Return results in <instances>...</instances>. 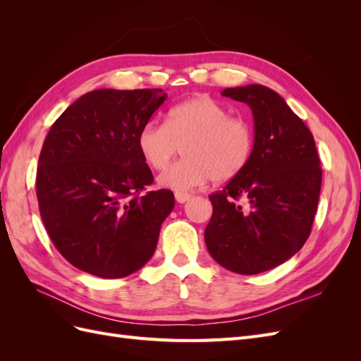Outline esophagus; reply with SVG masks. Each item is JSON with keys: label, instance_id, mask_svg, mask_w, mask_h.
<instances>
[{"label": "esophagus", "instance_id": "esophagus-1", "mask_svg": "<svg viewBox=\"0 0 361 361\" xmlns=\"http://www.w3.org/2000/svg\"><path fill=\"white\" fill-rule=\"evenodd\" d=\"M174 197H176V202L178 203H185L188 202L191 199V194H187V192H176L174 194Z\"/></svg>", "mask_w": 361, "mask_h": 361}]
</instances>
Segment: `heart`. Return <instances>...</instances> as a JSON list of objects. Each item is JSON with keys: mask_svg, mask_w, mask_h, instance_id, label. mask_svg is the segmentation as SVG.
I'll return each mask as SVG.
<instances>
[{"mask_svg": "<svg viewBox=\"0 0 361 361\" xmlns=\"http://www.w3.org/2000/svg\"><path fill=\"white\" fill-rule=\"evenodd\" d=\"M137 146L154 170L166 167L180 146L183 158L158 178L161 187L180 192L241 174L253 158L256 135L247 118L231 116L223 104L200 94L173 106L164 125L141 126Z\"/></svg>", "mask_w": 361, "mask_h": 361, "instance_id": "1", "label": "heart"}]
</instances>
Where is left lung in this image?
Wrapping results in <instances>:
<instances>
[{
  "mask_svg": "<svg viewBox=\"0 0 361 361\" xmlns=\"http://www.w3.org/2000/svg\"><path fill=\"white\" fill-rule=\"evenodd\" d=\"M221 94L251 108L256 147L247 169L209 195L214 211L204 241L226 269L259 274L307 241L319 202L321 161L309 128L274 90L250 84Z\"/></svg>",
  "mask_w": 361,
  "mask_h": 361,
  "instance_id": "1",
  "label": "left lung"
}]
</instances>
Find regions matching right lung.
Segmentation results:
<instances>
[{
    "mask_svg": "<svg viewBox=\"0 0 361 361\" xmlns=\"http://www.w3.org/2000/svg\"><path fill=\"white\" fill-rule=\"evenodd\" d=\"M167 99L161 89L85 93L43 143L36 176L42 221L69 264L102 279H122L154 256L161 224L174 207L154 183L137 135Z\"/></svg>",
    "mask_w": 361,
    "mask_h": 361,
    "instance_id": "1",
    "label": "right lung"
}]
</instances>
